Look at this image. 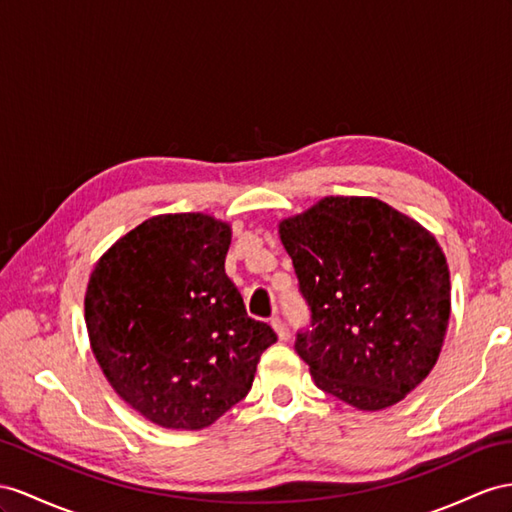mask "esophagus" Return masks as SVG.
I'll list each match as a JSON object with an SVG mask.
<instances>
[{
    "label": "esophagus",
    "mask_w": 512,
    "mask_h": 512,
    "mask_svg": "<svg viewBox=\"0 0 512 512\" xmlns=\"http://www.w3.org/2000/svg\"><path fill=\"white\" fill-rule=\"evenodd\" d=\"M270 324H272V329L277 331L279 339H285V337H287V329H285V324H283V320H281L279 316H274V318L270 320Z\"/></svg>",
    "instance_id": "34e87169"
}]
</instances>
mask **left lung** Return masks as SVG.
Wrapping results in <instances>:
<instances>
[{"mask_svg":"<svg viewBox=\"0 0 512 512\" xmlns=\"http://www.w3.org/2000/svg\"><path fill=\"white\" fill-rule=\"evenodd\" d=\"M309 329L294 348L316 385L363 411L400 402L437 363L450 270L437 240L387 203L326 196L279 225Z\"/></svg>","mask_w":512,"mask_h":512,"instance_id":"obj_1","label":"left lung"}]
</instances>
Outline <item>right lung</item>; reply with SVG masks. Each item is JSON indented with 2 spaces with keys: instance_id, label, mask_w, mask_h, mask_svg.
<instances>
[{
  "instance_id": "right-lung-1",
  "label": "right lung",
  "mask_w": 512,
  "mask_h": 512,
  "mask_svg": "<svg viewBox=\"0 0 512 512\" xmlns=\"http://www.w3.org/2000/svg\"><path fill=\"white\" fill-rule=\"evenodd\" d=\"M231 229L205 214L144 220L99 259L86 326L114 391L153 424L199 430L251 391L272 326L225 272Z\"/></svg>"
}]
</instances>
